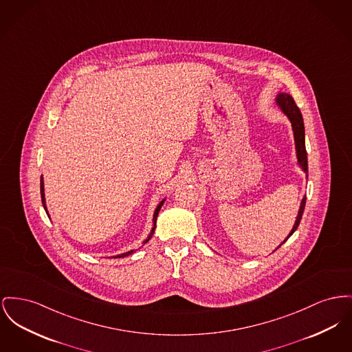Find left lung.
Here are the masks:
<instances>
[{"mask_svg": "<svg viewBox=\"0 0 352 352\" xmlns=\"http://www.w3.org/2000/svg\"><path fill=\"white\" fill-rule=\"evenodd\" d=\"M275 104L280 109V111L289 118V124L292 127V133H294V142H295V150H296V160H298V165L299 167L307 174L309 173V165H307V151H306V144H305V124H303V117L302 113L299 110V107L294 102L292 97L287 94V93H279L275 97ZM305 205H306V197H303L302 202H300V207L295 219V223L289 231V236L285 239L287 241L289 236L295 232V230L299 226L302 215H303V210H305ZM283 241V242H285ZM282 242V243H283ZM282 243L278 246L280 248ZM275 248V250H276ZM274 250V251H275Z\"/></svg>", "mask_w": 352, "mask_h": 352, "instance_id": "8db88e82", "label": "left lung"}]
</instances>
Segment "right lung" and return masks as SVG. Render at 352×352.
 Segmentation results:
<instances>
[{
  "instance_id": "1",
  "label": "right lung",
  "mask_w": 352,
  "mask_h": 352,
  "mask_svg": "<svg viewBox=\"0 0 352 352\" xmlns=\"http://www.w3.org/2000/svg\"><path fill=\"white\" fill-rule=\"evenodd\" d=\"M41 198H42V205H43V208H45V211H46V214H47V217H49V212H47V207H46V201H45V187H43V177H41ZM165 199H162L160 204H158V206L155 208V211H154V215H153V228L150 230V234H148V236L146 238L145 241H144V245L147 243L148 241H150V238L153 236V234H154V231H155V223H157V217H158V212H160V210H161V207L162 205L165 204ZM142 245V246H144ZM137 251V248L135 250H130V251H126L124 254H120V255H116L114 258H124V256H127V255H130V254H133V252H135Z\"/></svg>"
}]
</instances>
